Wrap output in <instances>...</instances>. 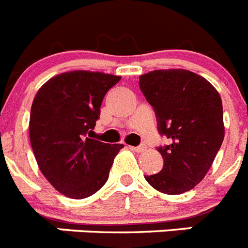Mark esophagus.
I'll return each instance as SVG.
<instances>
[{"mask_svg": "<svg viewBox=\"0 0 248 248\" xmlns=\"http://www.w3.org/2000/svg\"><path fill=\"white\" fill-rule=\"evenodd\" d=\"M129 148L132 149V151H134V152H138V153H142V152H144V151H146V148L147 147L146 146H138V147H129Z\"/></svg>", "mask_w": 248, "mask_h": 248, "instance_id": "1", "label": "esophagus"}]
</instances>
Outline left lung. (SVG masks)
<instances>
[{"label": "left lung", "instance_id": "left-lung-1", "mask_svg": "<svg viewBox=\"0 0 248 248\" xmlns=\"http://www.w3.org/2000/svg\"><path fill=\"white\" fill-rule=\"evenodd\" d=\"M139 89L155 110L157 129L169 144L158 173L144 176L161 193L177 195L204 179L224 139L222 100L212 83L186 69H159L139 77Z\"/></svg>", "mask_w": 248, "mask_h": 248}]
</instances>
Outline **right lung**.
I'll return each instance as SVG.
<instances>
[{
	"label": "right lung",
	"instance_id": "1",
	"mask_svg": "<svg viewBox=\"0 0 248 248\" xmlns=\"http://www.w3.org/2000/svg\"><path fill=\"white\" fill-rule=\"evenodd\" d=\"M119 76L72 71L42 86L32 101L29 134L39 169L55 190L85 199L109 179L123 144L90 138L106 92Z\"/></svg>",
	"mask_w": 248,
	"mask_h": 248
}]
</instances>
